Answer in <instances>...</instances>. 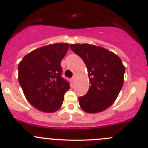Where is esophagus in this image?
I'll return each mask as SVG.
<instances>
[{
    "mask_svg": "<svg viewBox=\"0 0 148 148\" xmlns=\"http://www.w3.org/2000/svg\"><path fill=\"white\" fill-rule=\"evenodd\" d=\"M75 79H76V77H75V76H74V77H73L72 78H71V80H72V81H75Z\"/></svg>",
    "mask_w": 148,
    "mask_h": 148,
    "instance_id": "34e87169",
    "label": "esophagus"
}]
</instances>
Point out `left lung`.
Returning a JSON list of instances; mask_svg holds the SVG:
<instances>
[{"instance_id": "obj_1", "label": "left lung", "mask_w": 148, "mask_h": 148, "mask_svg": "<svg viewBox=\"0 0 148 148\" xmlns=\"http://www.w3.org/2000/svg\"><path fill=\"white\" fill-rule=\"evenodd\" d=\"M86 65L90 87L88 93L79 97L82 110L97 113L114 103L122 88L125 67L121 59L111 51L88 44L70 45Z\"/></svg>"}]
</instances>
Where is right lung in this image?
<instances>
[{
  "instance_id": "1",
  "label": "right lung",
  "mask_w": 148,
  "mask_h": 148,
  "mask_svg": "<svg viewBox=\"0 0 148 148\" xmlns=\"http://www.w3.org/2000/svg\"><path fill=\"white\" fill-rule=\"evenodd\" d=\"M69 44L38 48L26 55L18 66V80L26 99L37 110L54 112L63 104L69 83L62 77V59Z\"/></svg>"
}]
</instances>
